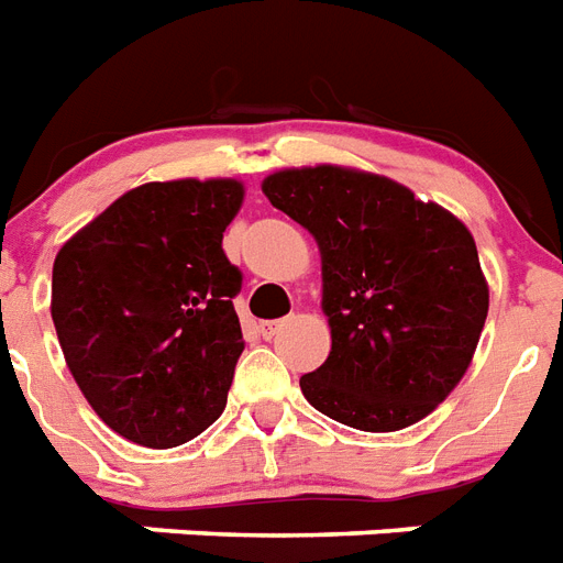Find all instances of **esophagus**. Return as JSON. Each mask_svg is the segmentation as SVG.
Returning a JSON list of instances; mask_svg holds the SVG:
<instances>
[{"mask_svg": "<svg viewBox=\"0 0 563 563\" xmlns=\"http://www.w3.org/2000/svg\"><path fill=\"white\" fill-rule=\"evenodd\" d=\"M287 325V319H273V322H261V336L264 340H273V336Z\"/></svg>", "mask_w": 563, "mask_h": 563, "instance_id": "1", "label": "esophagus"}]
</instances>
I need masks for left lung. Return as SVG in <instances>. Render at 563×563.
Instances as JSON below:
<instances>
[{
  "mask_svg": "<svg viewBox=\"0 0 563 563\" xmlns=\"http://www.w3.org/2000/svg\"><path fill=\"white\" fill-rule=\"evenodd\" d=\"M261 191L322 255L331 354L299 377L310 407L366 433L430 416L471 366L488 317L465 223L395 179L340 165L276 170Z\"/></svg>",
  "mask_w": 563,
  "mask_h": 563,
  "instance_id": "1",
  "label": "left lung"
}]
</instances>
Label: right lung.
I'll return each mask as SVG.
<instances>
[{
	"instance_id": "1",
	"label": "right lung",
	"mask_w": 563,
	"mask_h": 563,
	"mask_svg": "<svg viewBox=\"0 0 563 563\" xmlns=\"http://www.w3.org/2000/svg\"><path fill=\"white\" fill-rule=\"evenodd\" d=\"M238 179L145 183L60 246L52 319L75 384L103 424L142 448H177L227 407L244 334L241 269L223 232Z\"/></svg>"
}]
</instances>
